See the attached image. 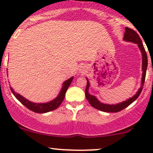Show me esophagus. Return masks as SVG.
I'll list each match as a JSON object with an SVG mask.
<instances>
[{
    "instance_id": "esophagus-1",
    "label": "esophagus",
    "mask_w": 153,
    "mask_h": 153,
    "mask_svg": "<svg viewBox=\"0 0 153 153\" xmlns=\"http://www.w3.org/2000/svg\"><path fill=\"white\" fill-rule=\"evenodd\" d=\"M85 71H85V67H82V68L80 69V73H82V74H84V73H85Z\"/></svg>"
}]
</instances>
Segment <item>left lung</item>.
<instances>
[{"label": "left lung", "mask_w": 153, "mask_h": 153, "mask_svg": "<svg viewBox=\"0 0 153 153\" xmlns=\"http://www.w3.org/2000/svg\"><path fill=\"white\" fill-rule=\"evenodd\" d=\"M124 40L127 42H133L135 44H137L139 48H140V51L142 52V55H143V78H142V82H141V86L137 94L134 95V96L129 99L127 101H123L122 103H117V104H106V103H103L96 99V96H92L88 93V88L90 86V83H89L88 79H87V85L86 88H85V97L90 104L93 107H94L96 109L105 112H118L124 109V108H127L128 106L133 103L134 101L139 97L140 94H141L142 91H143L144 82H145V75H146V71L147 68V53L145 52V47L143 46V44L142 42V40L140 39V36H139L137 33L136 31L133 30V29H129V28L126 27L125 28V33H124Z\"/></svg>", "instance_id": "8db88e82"}]
</instances>
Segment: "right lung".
<instances>
[{"instance_id": "add662e5", "label": "right lung", "mask_w": 153, "mask_h": 153, "mask_svg": "<svg viewBox=\"0 0 153 153\" xmlns=\"http://www.w3.org/2000/svg\"><path fill=\"white\" fill-rule=\"evenodd\" d=\"M73 77L69 78L68 80H67L66 81H65L62 84V88L61 89L60 92L58 96L56 97V99L52 100V101H49L47 103H33L31 101H29V100L26 99L25 98L23 97L22 96H21L20 94H16L15 93V91L13 90L11 87L10 88V90H11L13 94L14 95L15 97L22 103L24 106H25L26 108H29V110L32 111L36 112V113H46V112L51 111H53L56 109L57 108H58L59 105L61 104L62 102V101L65 99V93L67 90H68V87L70 86L71 83L73 81Z\"/></svg>"}]
</instances>
